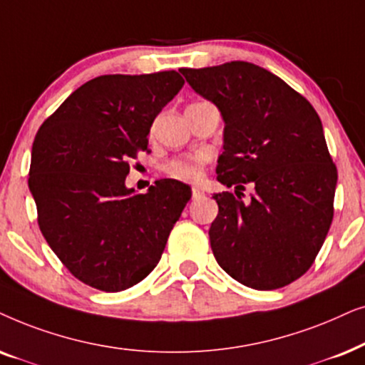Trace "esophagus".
I'll use <instances>...</instances> for the list:
<instances>
[{
  "mask_svg": "<svg viewBox=\"0 0 365 365\" xmlns=\"http://www.w3.org/2000/svg\"><path fill=\"white\" fill-rule=\"evenodd\" d=\"M203 195V190L200 187H193L192 188V197L193 198H198V197H202Z\"/></svg>",
  "mask_w": 365,
  "mask_h": 365,
  "instance_id": "1",
  "label": "esophagus"
}]
</instances>
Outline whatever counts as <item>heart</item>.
<instances>
[{
  "mask_svg": "<svg viewBox=\"0 0 365 365\" xmlns=\"http://www.w3.org/2000/svg\"><path fill=\"white\" fill-rule=\"evenodd\" d=\"M203 163H205V157H203V155H193V157H182L172 160L165 170H167L170 177L177 180L195 182V180L202 177Z\"/></svg>",
  "mask_w": 365,
  "mask_h": 365,
  "instance_id": "b5f03b06",
  "label": "heart"
}]
</instances>
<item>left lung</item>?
<instances>
[{"mask_svg": "<svg viewBox=\"0 0 365 365\" xmlns=\"http://www.w3.org/2000/svg\"><path fill=\"white\" fill-rule=\"evenodd\" d=\"M197 95L220 111L222 155L217 180L254 187L244 203L213 195L215 260L232 279L255 290L297 280L314 264L334 217L337 168L314 106L284 80L254 63L180 68Z\"/></svg>", "mask_w": 365, "mask_h": 365, "instance_id": "1", "label": "left lung"}]
</instances>
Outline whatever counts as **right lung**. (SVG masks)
I'll return each mask as SVG.
<instances>
[{
	"label": "right lung",
	"instance_id": "1",
	"mask_svg": "<svg viewBox=\"0 0 365 365\" xmlns=\"http://www.w3.org/2000/svg\"><path fill=\"white\" fill-rule=\"evenodd\" d=\"M185 81L177 71L103 75L86 81L38 130L28 187L38 223L63 265L90 287L121 292L162 259L192 197L178 180L147 193L125 185L128 160Z\"/></svg>",
	"mask_w": 365,
	"mask_h": 365
}]
</instances>
